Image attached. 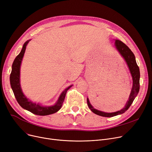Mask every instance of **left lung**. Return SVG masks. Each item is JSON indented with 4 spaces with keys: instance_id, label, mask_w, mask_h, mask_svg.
<instances>
[{
    "instance_id": "left-lung-1",
    "label": "left lung",
    "mask_w": 152,
    "mask_h": 152,
    "mask_svg": "<svg viewBox=\"0 0 152 152\" xmlns=\"http://www.w3.org/2000/svg\"><path fill=\"white\" fill-rule=\"evenodd\" d=\"M115 47H116V49L119 51V52L123 56V57L124 58L125 61L127 64V66H128L129 68L131 74L132 75L133 79V86L131 90V92L130 94L129 100L126 103V105H125L124 108L121 110L120 111H116V112L105 113L103 112V111L97 110L93 108V107L91 105L89 99H87V105H88L89 108L91 109L92 112L97 115L103 117H113L124 113L126 110H128V108L131 105L137 95V94L139 93L140 89V71L139 68L136 63V61H135L134 54L128 47L122 41H119V40H116Z\"/></svg>"
}]
</instances>
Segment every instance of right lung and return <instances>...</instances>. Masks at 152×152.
<instances>
[{
	"label": "right lung",
	"mask_w": 152,
	"mask_h": 152,
	"mask_svg": "<svg viewBox=\"0 0 152 152\" xmlns=\"http://www.w3.org/2000/svg\"><path fill=\"white\" fill-rule=\"evenodd\" d=\"M29 41H27L24 44L22 50L21 52L15 58L13 65H12V69L10 76V85L12 87V91L15 95V97L17 99L19 105L32 113L40 116H45L49 115L53 113H55L58 111L61 107L63 103L65 100L66 94L68 90L71 87L69 86L64 91L57 102V103L53 106L51 107H42L39 104H36V103H33L29 100L22 92L20 83V65L22 58L23 57L24 53L25 52L26 47L28 45Z\"/></svg>",
	"instance_id": "add662e5"
}]
</instances>
